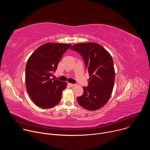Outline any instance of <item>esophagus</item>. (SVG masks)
Wrapping results in <instances>:
<instances>
[{"label":"esophagus","instance_id":"obj_1","mask_svg":"<svg viewBox=\"0 0 150 150\" xmlns=\"http://www.w3.org/2000/svg\"><path fill=\"white\" fill-rule=\"evenodd\" d=\"M68 85H69V86H70L71 87H75V84H74V83H68Z\"/></svg>","mask_w":150,"mask_h":150}]
</instances>
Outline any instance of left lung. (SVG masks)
<instances>
[{
    "instance_id": "left-lung-1",
    "label": "left lung",
    "mask_w": 150,
    "mask_h": 150,
    "mask_svg": "<svg viewBox=\"0 0 150 150\" xmlns=\"http://www.w3.org/2000/svg\"><path fill=\"white\" fill-rule=\"evenodd\" d=\"M70 49L82 55L90 76L88 87H83V93L77 101L85 109L98 110L108 103L113 91L115 71L112 56L96 42H81Z\"/></svg>"
}]
</instances>
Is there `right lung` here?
<instances>
[{
    "mask_svg": "<svg viewBox=\"0 0 150 150\" xmlns=\"http://www.w3.org/2000/svg\"><path fill=\"white\" fill-rule=\"evenodd\" d=\"M71 46L47 42L38 47L30 56L25 69V84L31 100L42 109H49L60 101L66 82L51 78L63 54Z\"/></svg>",
    "mask_w": 150,
    "mask_h": 150,
    "instance_id": "right-lung-1",
    "label": "right lung"
}]
</instances>
